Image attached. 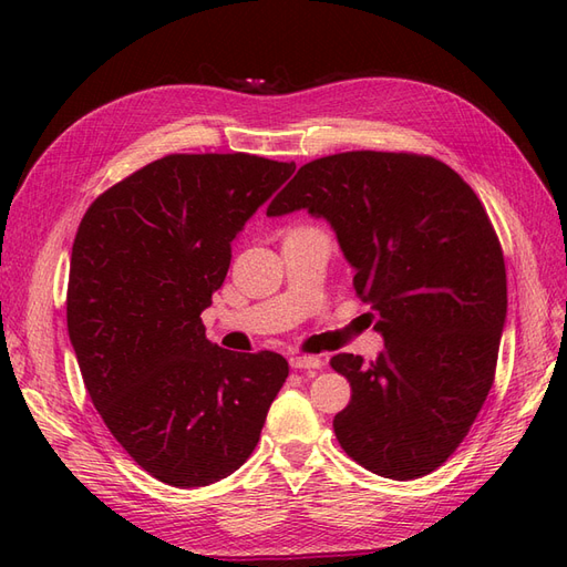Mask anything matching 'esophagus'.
I'll return each instance as SVG.
<instances>
[{
  "instance_id": "34e87169",
  "label": "esophagus",
  "mask_w": 567,
  "mask_h": 567,
  "mask_svg": "<svg viewBox=\"0 0 567 567\" xmlns=\"http://www.w3.org/2000/svg\"><path fill=\"white\" fill-rule=\"evenodd\" d=\"M290 367H293V369H319L321 359L319 357H307V354H296V357H290Z\"/></svg>"
}]
</instances>
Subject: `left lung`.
I'll return each instance as SVG.
<instances>
[{"label": "left lung", "mask_w": 567, "mask_h": 567, "mask_svg": "<svg viewBox=\"0 0 567 567\" xmlns=\"http://www.w3.org/2000/svg\"><path fill=\"white\" fill-rule=\"evenodd\" d=\"M323 217L385 340L364 362L331 357L352 388L333 431L359 466L414 480L447 461L494 383L506 321L499 238L450 165L431 156L348 151L298 169L267 208Z\"/></svg>", "instance_id": "obj_1"}]
</instances>
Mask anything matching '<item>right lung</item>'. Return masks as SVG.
<instances>
[{
    "label": "right lung",
    "instance_id": "add662e5",
    "mask_svg": "<svg viewBox=\"0 0 567 567\" xmlns=\"http://www.w3.org/2000/svg\"><path fill=\"white\" fill-rule=\"evenodd\" d=\"M293 173L250 153H173L80 221L65 317L82 381L120 447L165 485L205 487L241 468L286 383L281 354L221 350L200 312L236 234Z\"/></svg>",
    "mask_w": 567,
    "mask_h": 567
}]
</instances>
